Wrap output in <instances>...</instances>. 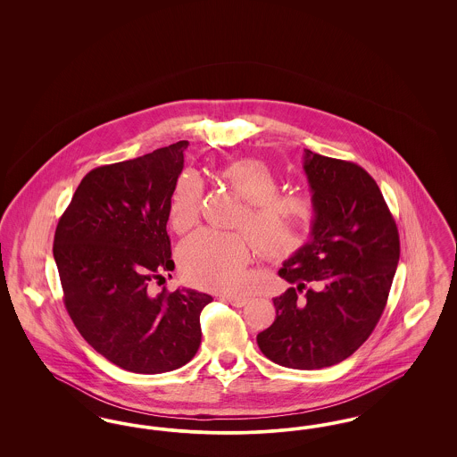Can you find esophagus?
Listing matches in <instances>:
<instances>
[{"label": "esophagus", "mask_w": 457, "mask_h": 457, "mask_svg": "<svg viewBox=\"0 0 457 457\" xmlns=\"http://www.w3.org/2000/svg\"><path fill=\"white\" fill-rule=\"evenodd\" d=\"M222 300L233 306H245L248 302L245 296H237V295H222Z\"/></svg>", "instance_id": "obj_1"}]
</instances>
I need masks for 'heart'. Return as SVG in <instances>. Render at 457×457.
Returning <instances> with one entry per match:
<instances>
[{"instance_id": "obj_1", "label": "heart", "mask_w": 457, "mask_h": 457, "mask_svg": "<svg viewBox=\"0 0 457 457\" xmlns=\"http://www.w3.org/2000/svg\"><path fill=\"white\" fill-rule=\"evenodd\" d=\"M218 176L245 200L237 228L253 239L263 257L284 259L303 246L315 220V205L308 196L279 194L278 176L259 159L228 162L219 168ZM202 198V179L195 173L181 174L170 198V224L176 233H187L198 222ZM245 236L196 231L178 250L181 272L202 287L238 291L252 257V241Z\"/></svg>"}]
</instances>
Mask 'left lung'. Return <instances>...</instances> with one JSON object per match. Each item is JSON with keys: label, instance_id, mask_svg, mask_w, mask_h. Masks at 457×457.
<instances>
[{"label": "left lung", "instance_id": "left-lung-1", "mask_svg": "<svg viewBox=\"0 0 457 457\" xmlns=\"http://www.w3.org/2000/svg\"><path fill=\"white\" fill-rule=\"evenodd\" d=\"M312 237L284 262L293 287L274 298L276 320L257 343L287 369L332 367L367 339L387 304L399 233L384 195L361 166L304 149Z\"/></svg>", "mask_w": 457, "mask_h": 457}]
</instances>
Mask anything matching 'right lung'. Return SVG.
Segmentation results:
<instances>
[{
  "mask_svg": "<svg viewBox=\"0 0 457 457\" xmlns=\"http://www.w3.org/2000/svg\"><path fill=\"white\" fill-rule=\"evenodd\" d=\"M187 140L84 176L58 220L53 255L70 319L120 369L162 373L195 356L200 312L212 296L194 289L154 295L173 270L166 231Z\"/></svg>",
  "mask_w": 457,
  "mask_h": 457,
  "instance_id": "obj_1",
  "label": "right lung"
}]
</instances>
